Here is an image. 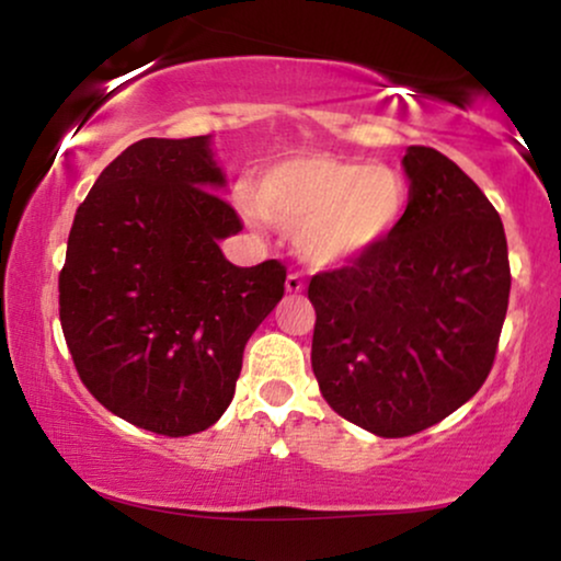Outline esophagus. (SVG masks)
Here are the masks:
<instances>
[{"mask_svg":"<svg viewBox=\"0 0 561 561\" xmlns=\"http://www.w3.org/2000/svg\"><path fill=\"white\" fill-rule=\"evenodd\" d=\"M285 287H287V293L298 295V293H302V289H306V282H302L300 274H287Z\"/></svg>","mask_w":561,"mask_h":561,"instance_id":"esophagus-1","label":"esophagus"}]
</instances>
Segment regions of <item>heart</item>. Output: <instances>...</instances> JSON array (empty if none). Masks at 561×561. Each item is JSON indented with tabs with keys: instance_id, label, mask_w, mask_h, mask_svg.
<instances>
[{
	"instance_id": "heart-1",
	"label": "heart",
	"mask_w": 561,
	"mask_h": 561,
	"mask_svg": "<svg viewBox=\"0 0 561 561\" xmlns=\"http://www.w3.org/2000/svg\"><path fill=\"white\" fill-rule=\"evenodd\" d=\"M255 210L295 229L298 253L330 268L364 259L401 221L405 182L390 165L306 152L268 165L253 186Z\"/></svg>"
}]
</instances>
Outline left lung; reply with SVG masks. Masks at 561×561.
<instances>
[{"mask_svg":"<svg viewBox=\"0 0 561 561\" xmlns=\"http://www.w3.org/2000/svg\"><path fill=\"white\" fill-rule=\"evenodd\" d=\"M409 205L382 244L308 285L324 401L379 437L433 427L482 388L506 319L504 224L433 147L403 156Z\"/></svg>","mask_w":561,"mask_h":561,"instance_id":"1","label":"left lung"}]
</instances>
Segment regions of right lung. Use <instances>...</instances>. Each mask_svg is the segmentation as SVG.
I'll return each instance as SVG.
<instances>
[{"instance_id":"right-lung-1","label":"right lung","mask_w":561,"mask_h":561,"mask_svg":"<svg viewBox=\"0 0 561 561\" xmlns=\"http://www.w3.org/2000/svg\"><path fill=\"white\" fill-rule=\"evenodd\" d=\"M221 186L210 137L139 139L70 227L60 324L76 371L107 411L158 435L218 422L250 334L285 295L279 261L224 259L218 240L242 221Z\"/></svg>"}]
</instances>
